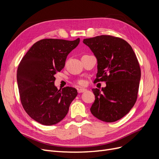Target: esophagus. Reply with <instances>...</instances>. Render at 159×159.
Wrapping results in <instances>:
<instances>
[{
    "label": "esophagus",
    "mask_w": 159,
    "mask_h": 159,
    "mask_svg": "<svg viewBox=\"0 0 159 159\" xmlns=\"http://www.w3.org/2000/svg\"><path fill=\"white\" fill-rule=\"evenodd\" d=\"M86 89H84V88H80V89H78V93H82V92H84V91H85Z\"/></svg>",
    "instance_id": "obj_1"
}]
</instances>
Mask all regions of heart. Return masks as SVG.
Wrapping results in <instances>:
<instances>
[{
    "label": "heart",
    "instance_id": "1",
    "mask_svg": "<svg viewBox=\"0 0 159 159\" xmlns=\"http://www.w3.org/2000/svg\"><path fill=\"white\" fill-rule=\"evenodd\" d=\"M78 84H80V85H83L84 84V81H82V80L78 81Z\"/></svg>",
    "mask_w": 159,
    "mask_h": 159
}]
</instances>
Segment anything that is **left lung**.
Segmentation results:
<instances>
[{
	"label": "left lung",
	"mask_w": 159,
	"mask_h": 159,
	"mask_svg": "<svg viewBox=\"0 0 159 159\" xmlns=\"http://www.w3.org/2000/svg\"><path fill=\"white\" fill-rule=\"evenodd\" d=\"M83 42L98 61L95 81L106 82L101 90L92 89L95 101L91 113L101 121H116L130 111L137 98L141 69L136 55L125 40L117 37L102 35Z\"/></svg>",
	"instance_id": "obj_1"
}]
</instances>
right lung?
I'll return each mask as SVG.
<instances>
[{
	"instance_id": "obj_1",
	"label": "right lung",
	"mask_w": 159,
	"mask_h": 159,
	"mask_svg": "<svg viewBox=\"0 0 159 159\" xmlns=\"http://www.w3.org/2000/svg\"><path fill=\"white\" fill-rule=\"evenodd\" d=\"M80 41V38L43 39L34 44L22 57L16 74L21 103L38 123L53 125L61 121L78 95L73 88L57 89L54 75L64 68L67 56Z\"/></svg>"
}]
</instances>
